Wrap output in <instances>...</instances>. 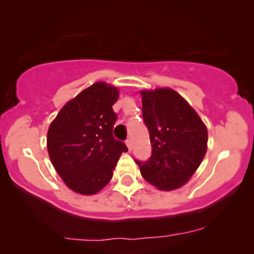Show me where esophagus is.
I'll use <instances>...</instances> for the list:
<instances>
[{
    "mask_svg": "<svg viewBox=\"0 0 254 254\" xmlns=\"http://www.w3.org/2000/svg\"><path fill=\"white\" fill-rule=\"evenodd\" d=\"M127 146L128 151H131V149H132V141H131V139H127Z\"/></svg>",
    "mask_w": 254,
    "mask_h": 254,
    "instance_id": "esophagus-1",
    "label": "esophagus"
}]
</instances>
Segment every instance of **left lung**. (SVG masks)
<instances>
[{"label": "left lung", "instance_id": "8db88e82", "mask_svg": "<svg viewBox=\"0 0 254 254\" xmlns=\"http://www.w3.org/2000/svg\"><path fill=\"white\" fill-rule=\"evenodd\" d=\"M140 94L152 156L148 161L135 163L149 184L162 191L176 190L188 183L205 158L207 127L173 88L142 90Z\"/></svg>", "mask_w": 254, "mask_h": 254}]
</instances>
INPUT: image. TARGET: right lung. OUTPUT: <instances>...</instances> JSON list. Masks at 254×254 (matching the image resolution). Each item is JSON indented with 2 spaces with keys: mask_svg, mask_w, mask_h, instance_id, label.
Wrapping results in <instances>:
<instances>
[{
  "mask_svg": "<svg viewBox=\"0 0 254 254\" xmlns=\"http://www.w3.org/2000/svg\"><path fill=\"white\" fill-rule=\"evenodd\" d=\"M119 88L98 81L67 101L49 126L47 149L57 174L71 190L92 195L113 177L124 142L113 137Z\"/></svg>",
  "mask_w": 254,
  "mask_h": 254,
  "instance_id": "1",
  "label": "right lung"
}]
</instances>
